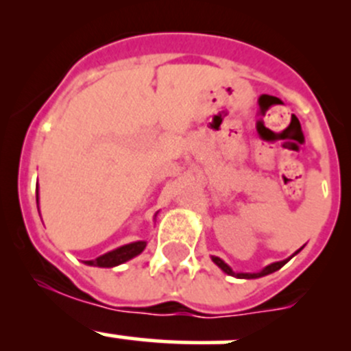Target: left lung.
I'll list each match as a JSON object with an SVG mask.
<instances>
[{
	"mask_svg": "<svg viewBox=\"0 0 351 351\" xmlns=\"http://www.w3.org/2000/svg\"><path fill=\"white\" fill-rule=\"evenodd\" d=\"M299 251H295V253H293V254H297V253H299ZM289 260H290V258H289ZM289 260H282V261H277V263L268 265V267H265L263 270L258 271V274H236V271H232V268L229 267L228 263H224V261H222L221 258H219V256H212V261H214V263L217 265V267L221 268V270L224 271V274L232 275V277H238V278H260V277H265V275H270V274H274V271L280 270V268L284 267V265Z\"/></svg>",
	"mask_w": 351,
	"mask_h": 351,
	"instance_id": "8db88e82",
	"label": "left lung"
}]
</instances>
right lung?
Here are the masks:
<instances>
[{
	"label": "right lung",
	"instance_id": "obj_1",
	"mask_svg": "<svg viewBox=\"0 0 351 351\" xmlns=\"http://www.w3.org/2000/svg\"><path fill=\"white\" fill-rule=\"evenodd\" d=\"M37 204H38V193H37ZM146 244H147L146 241H136V243L125 244V246L117 247V250L108 251V253L101 254V256L95 258V260L84 261V263L90 265V267H101V268L117 267V265L125 263V261L132 260L134 256L143 253Z\"/></svg>",
	"mask_w": 351,
	"mask_h": 351
}]
</instances>
